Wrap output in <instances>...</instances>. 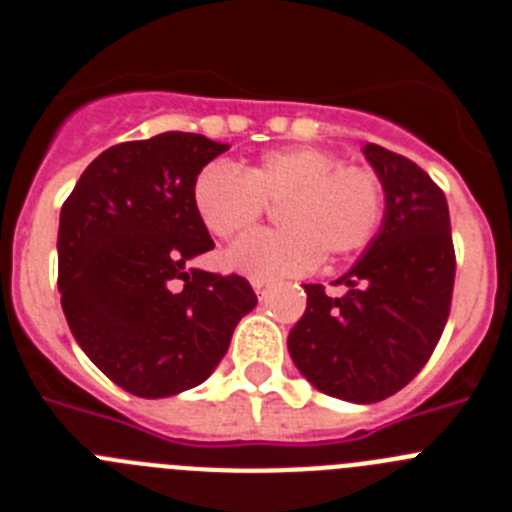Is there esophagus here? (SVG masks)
Returning <instances> with one entry per match:
<instances>
[{
  "label": "esophagus",
  "instance_id": "obj_1",
  "mask_svg": "<svg viewBox=\"0 0 512 512\" xmlns=\"http://www.w3.org/2000/svg\"><path fill=\"white\" fill-rule=\"evenodd\" d=\"M251 287L256 289V295H259V300H264L266 292H269L271 284H269V282H264V279H251Z\"/></svg>",
  "mask_w": 512,
  "mask_h": 512
}]
</instances>
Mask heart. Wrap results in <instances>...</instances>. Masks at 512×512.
<instances>
[{
    "instance_id": "obj_1",
    "label": "heart",
    "mask_w": 512,
    "mask_h": 512,
    "mask_svg": "<svg viewBox=\"0 0 512 512\" xmlns=\"http://www.w3.org/2000/svg\"><path fill=\"white\" fill-rule=\"evenodd\" d=\"M192 205L215 238L256 228L269 205H282L284 228L253 233L225 253L251 279L307 274L323 259H346L374 241L387 210L382 176L372 166L341 164L333 151L289 146L266 151L246 171L207 164L194 176Z\"/></svg>"
}]
</instances>
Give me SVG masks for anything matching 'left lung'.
<instances>
[{"label":"left lung","instance_id":"8db88e82","mask_svg":"<svg viewBox=\"0 0 512 512\" xmlns=\"http://www.w3.org/2000/svg\"><path fill=\"white\" fill-rule=\"evenodd\" d=\"M387 192L382 228L328 297L305 284L307 310L289 330L295 366L320 392L379 402L400 392L431 359L449 320L456 256L441 187L410 158L364 146Z\"/></svg>","mask_w":512,"mask_h":512}]
</instances>
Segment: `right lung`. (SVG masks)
<instances>
[{
    "label": "right lung",
    "mask_w": 512,
    "mask_h": 512,
    "mask_svg": "<svg viewBox=\"0 0 512 512\" xmlns=\"http://www.w3.org/2000/svg\"><path fill=\"white\" fill-rule=\"evenodd\" d=\"M225 151L197 133L120 143L94 158L61 207L63 315L99 372L130 395L156 400L205 382L259 302L238 274L189 266L215 248L194 212V176Z\"/></svg>",
    "instance_id": "1"
}]
</instances>
